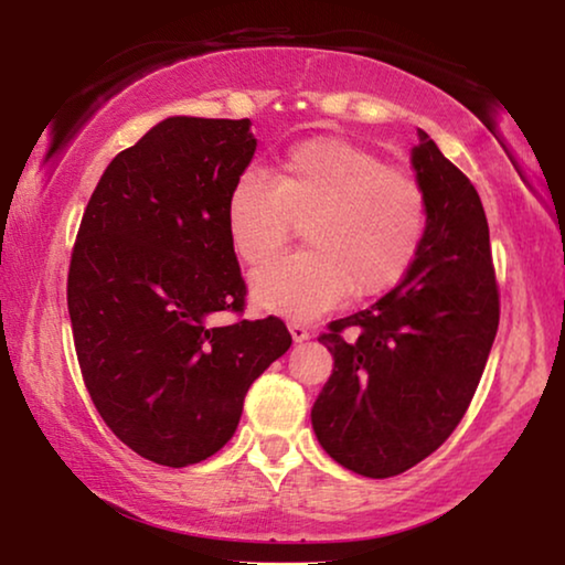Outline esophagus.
<instances>
[{"mask_svg":"<svg viewBox=\"0 0 565 565\" xmlns=\"http://www.w3.org/2000/svg\"><path fill=\"white\" fill-rule=\"evenodd\" d=\"M288 329H290L292 342H296V344L306 342V339L311 337V331H308V327H303V323H298V321H290V323H288Z\"/></svg>","mask_w":565,"mask_h":565,"instance_id":"esophagus-1","label":"esophagus"}]
</instances>
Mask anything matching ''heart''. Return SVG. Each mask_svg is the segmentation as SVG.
<instances>
[{
  "label": "heart",
  "mask_w": 565,
  "mask_h": 565,
  "mask_svg": "<svg viewBox=\"0 0 565 565\" xmlns=\"http://www.w3.org/2000/svg\"><path fill=\"white\" fill-rule=\"evenodd\" d=\"M303 223L308 249L262 265L252 296L265 311L316 319L347 292L388 290L419 257L429 226L427 192L414 174L342 138L290 146L277 174L246 167L226 200L231 246L259 265Z\"/></svg>",
  "instance_id": "1"
}]
</instances>
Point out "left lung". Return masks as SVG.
I'll list each match as a JSON object with an SVG mask.
<instances>
[{
  "label": "left lung",
  "instance_id": "obj_1",
  "mask_svg": "<svg viewBox=\"0 0 565 565\" xmlns=\"http://www.w3.org/2000/svg\"><path fill=\"white\" fill-rule=\"evenodd\" d=\"M412 164L429 207L419 257L391 292L319 337L334 373L313 431L339 466L367 478L404 473L452 435L499 329L481 198L424 130Z\"/></svg>",
  "mask_w": 565,
  "mask_h": 565
}]
</instances>
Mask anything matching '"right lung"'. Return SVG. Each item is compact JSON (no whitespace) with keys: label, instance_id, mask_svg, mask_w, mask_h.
Here are the masks:
<instances>
[{"label":"right lung","instance_id":"obj_1","mask_svg":"<svg viewBox=\"0 0 565 565\" xmlns=\"http://www.w3.org/2000/svg\"><path fill=\"white\" fill-rule=\"evenodd\" d=\"M249 118H167L105 169L68 265L89 398L141 458L184 468L234 437L249 385L290 350L277 316L242 319L226 200L257 138ZM239 316L215 328L212 313Z\"/></svg>","mask_w":565,"mask_h":565}]
</instances>
